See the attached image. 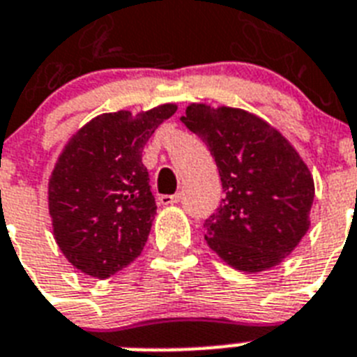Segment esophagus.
Segmentation results:
<instances>
[{"instance_id":"obj_1","label":"esophagus","mask_w":357,"mask_h":357,"mask_svg":"<svg viewBox=\"0 0 357 357\" xmlns=\"http://www.w3.org/2000/svg\"><path fill=\"white\" fill-rule=\"evenodd\" d=\"M181 199V194H163L159 196V204L161 205H176Z\"/></svg>"}]
</instances>
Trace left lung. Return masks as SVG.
<instances>
[{"label": "left lung", "instance_id": "obj_1", "mask_svg": "<svg viewBox=\"0 0 357 357\" xmlns=\"http://www.w3.org/2000/svg\"><path fill=\"white\" fill-rule=\"evenodd\" d=\"M181 123L207 144L225 192L205 220L208 248L245 273L282 262L308 231L314 204V178L299 152L240 108L190 104Z\"/></svg>", "mask_w": 357, "mask_h": 357}]
</instances>
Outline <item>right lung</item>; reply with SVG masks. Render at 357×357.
<instances>
[{"instance_id": "1", "label": "right lung", "mask_w": 357, "mask_h": 357, "mask_svg": "<svg viewBox=\"0 0 357 357\" xmlns=\"http://www.w3.org/2000/svg\"><path fill=\"white\" fill-rule=\"evenodd\" d=\"M178 106L102 113L69 139L49 178V214L63 257L108 279L137 259L155 216L143 149Z\"/></svg>"}]
</instances>
